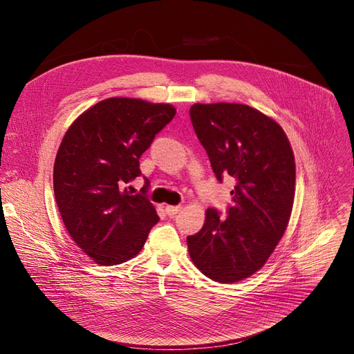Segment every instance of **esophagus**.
Wrapping results in <instances>:
<instances>
[{
    "label": "esophagus",
    "instance_id": "obj_1",
    "mask_svg": "<svg viewBox=\"0 0 354 354\" xmlns=\"http://www.w3.org/2000/svg\"><path fill=\"white\" fill-rule=\"evenodd\" d=\"M180 209H182V207H180V205H176V207H174V205H167V207L165 208L166 214L169 215V216H174V215H176L178 212H180Z\"/></svg>",
    "mask_w": 354,
    "mask_h": 354
}]
</instances>
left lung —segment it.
I'll return each mask as SVG.
<instances>
[{
  "label": "left lung",
  "mask_w": 354,
  "mask_h": 354,
  "mask_svg": "<svg viewBox=\"0 0 354 354\" xmlns=\"http://www.w3.org/2000/svg\"><path fill=\"white\" fill-rule=\"evenodd\" d=\"M189 115L216 179H235L228 216L208 208L202 230L187 238L189 255L211 280L236 283L261 268L284 235L294 153L281 126L247 104L196 103Z\"/></svg>",
  "instance_id": "left-lung-1"
}]
</instances>
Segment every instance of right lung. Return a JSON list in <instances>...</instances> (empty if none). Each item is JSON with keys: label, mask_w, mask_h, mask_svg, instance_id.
Masks as SVG:
<instances>
[{"label": "right lung", "mask_w": 354, "mask_h": 354, "mask_svg": "<svg viewBox=\"0 0 354 354\" xmlns=\"http://www.w3.org/2000/svg\"><path fill=\"white\" fill-rule=\"evenodd\" d=\"M175 115L171 104L111 97L66 132L54 162V196L70 236L95 263H126L158 224L149 180L136 195L123 187L142 175V153Z\"/></svg>", "instance_id": "obj_1"}]
</instances>
